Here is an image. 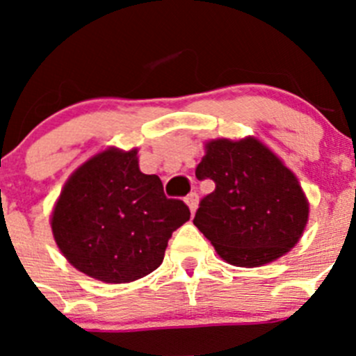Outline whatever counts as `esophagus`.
<instances>
[{
  "label": "esophagus",
  "instance_id": "34e87169",
  "mask_svg": "<svg viewBox=\"0 0 356 356\" xmlns=\"http://www.w3.org/2000/svg\"><path fill=\"white\" fill-rule=\"evenodd\" d=\"M185 203L187 207L191 209V212H196V207H197V194L196 193H191L187 197H185Z\"/></svg>",
  "mask_w": 356,
  "mask_h": 356
}]
</instances>
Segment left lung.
<instances>
[{
    "label": "left lung",
    "mask_w": 356,
    "mask_h": 356,
    "mask_svg": "<svg viewBox=\"0 0 356 356\" xmlns=\"http://www.w3.org/2000/svg\"><path fill=\"white\" fill-rule=\"evenodd\" d=\"M197 180H213L194 225L225 262L260 267L300 242L308 200L294 172L257 137L213 139L196 168Z\"/></svg>",
    "instance_id": "left-lung-1"
}]
</instances>
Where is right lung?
I'll list each match as a JSON object with an SVG mask.
<instances>
[{
  "label": "right lung",
  "mask_w": 356,
  "mask_h": 356,
  "mask_svg": "<svg viewBox=\"0 0 356 356\" xmlns=\"http://www.w3.org/2000/svg\"><path fill=\"white\" fill-rule=\"evenodd\" d=\"M139 149L106 147L72 172L51 212L56 246L78 271L105 284H130L162 264L172 232L191 219L139 169Z\"/></svg>",
  "instance_id": "1"
}]
</instances>
